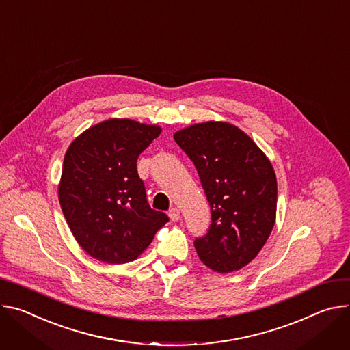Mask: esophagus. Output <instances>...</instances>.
<instances>
[{
  "label": "esophagus",
  "mask_w": 350,
  "mask_h": 350,
  "mask_svg": "<svg viewBox=\"0 0 350 350\" xmlns=\"http://www.w3.org/2000/svg\"><path fill=\"white\" fill-rule=\"evenodd\" d=\"M168 215H170L171 221L176 222V221H179V218H180V211H179L176 207H174V208H171V210H170Z\"/></svg>",
  "instance_id": "1"
}]
</instances>
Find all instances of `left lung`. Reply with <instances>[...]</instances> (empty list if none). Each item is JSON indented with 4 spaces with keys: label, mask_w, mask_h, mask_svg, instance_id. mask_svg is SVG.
Returning <instances> with one entry per match:
<instances>
[{
    "label": "left lung",
    "mask_w": 350,
    "mask_h": 350,
    "mask_svg": "<svg viewBox=\"0 0 350 350\" xmlns=\"http://www.w3.org/2000/svg\"><path fill=\"white\" fill-rule=\"evenodd\" d=\"M195 164L211 225L195 247L219 274L247 265L265 245L277 215V176L260 147L238 126L208 121L174 135Z\"/></svg>",
    "instance_id": "8db88e82"
}]
</instances>
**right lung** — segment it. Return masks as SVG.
<instances>
[{
  "instance_id": "1",
  "label": "right lung",
  "mask_w": 350,
  "mask_h": 350,
  "mask_svg": "<svg viewBox=\"0 0 350 350\" xmlns=\"http://www.w3.org/2000/svg\"><path fill=\"white\" fill-rule=\"evenodd\" d=\"M159 125L111 118L90 126L66 150L58 199L79 246L107 264L136 260L168 222L152 210L137 157L159 137Z\"/></svg>"
}]
</instances>
